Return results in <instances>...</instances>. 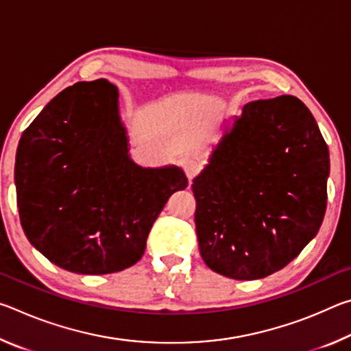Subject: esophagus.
<instances>
[{"label":"esophagus","mask_w":351,"mask_h":351,"mask_svg":"<svg viewBox=\"0 0 351 351\" xmlns=\"http://www.w3.org/2000/svg\"><path fill=\"white\" fill-rule=\"evenodd\" d=\"M182 170H184V173H186V176L189 178V180H193V178L199 173L201 165H199V162L197 161V159L187 158L186 161L182 162Z\"/></svg>","instance_id":"1"}]
</instances>
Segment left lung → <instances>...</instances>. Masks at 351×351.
<instances>
[{
  "label": "left lung",
  "mask_w": 351,
  "mask_h": 351,
  "mask_svg": "<svg viewBox=\"0 0 351 351\" xmlns=\"http://www.w3.org/2000/svg\"><path fill=\"white\" fill-rule=\"evenodd\" d=\"M328 173V147L302 100L246 104L192 184L204 263L235 280L285 268L322 224Z\"/></svg>",
  "instance_id": "obj_1"
}]
</instances>
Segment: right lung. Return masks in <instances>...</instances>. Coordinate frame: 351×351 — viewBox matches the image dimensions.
I'll return each instance as SVG.
<instances>
[{"label": "right lung", "mask_w": 351, "mask_h": 351, "mask_svg": "<svg viewBox=\"0 0 351 351\" xmlns=\"http://www.w3.org/2000/svg\"><path fill=\"white\" fill-rule=\"evenodd\" d=\"M117 90L79 82L47 104L23 133L16 204L27 240L60 268L110 274L133 266L171 193L178 167L142 169L128 158Z\"/></svg>", "instance_id": "1"}]
</instances>
